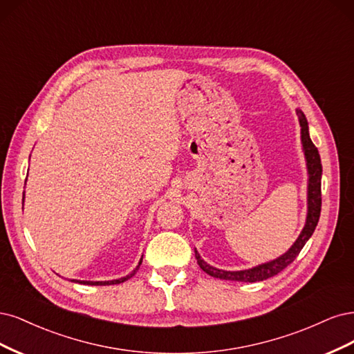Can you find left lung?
I'll list each match as a JSON object with an SVG mask.
<instances>
[{
    "mask_svg": "<svg viewBox=\"0 0 354 354\" xmlns=\"http://www.w3.org/2000/svg\"><path fill=\"white\" fill-rule=\"evenodd\" d=\"M297 116L300 120L301 127V142L304 148L306 160H307V169H309V212H307V219L306 225L297 241L288 250L287 253L278 257L277 260H272L269 263L256 266L248 270H239V272H226L219 270L216 268H212L207 265L206 261L201 260L198 253L196 252V259L198 261V266L209 273L210 277L225 279V281H241V282H256V281H263L270 277H275L281 270H283L288 265H291L301 252V248L307 243L315 231L317 225L319 216H321V206H322V194H321V176H322V165H321V157H319L317 148L310 140L309 135V127H307L306 116L300 110H297Z\"/></svg>",
    "mask_w": 354,
    "mask_h": 354,
    "instance_id": "8db88e82",
    "label": "left lung"
}]
</instances>
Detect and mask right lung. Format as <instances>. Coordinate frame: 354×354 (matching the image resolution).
Returning a JSON list of instances; mask_svg holds the SVG:
<instances>
[{"label":"right lung","instance_id":"right-lung-1","mask_svg":"<svg viewBox=\"0 0 354 354\" xmlns=\"http://www.w3.org/2000/svg\"><path fill=\"white\" fill-rule=\"evenodd\" d=\"M141 261H142V259H141ZM141 261H140V265H141ZM140 265L136 266L129 275H127V277H123V278H120V279H115V281H101V282H93V281H75V282H79V283H85V285H113V283H120V282H124V281H128L129 278H132L135 273H136V270L140 269Z\"/></svg>","mask_w":354,"mask_h":354}]
</instances>
